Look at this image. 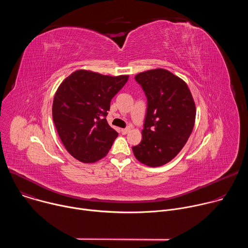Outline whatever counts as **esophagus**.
Masks as SVG:
<instances>
[{
	"label": "esophagus",
	"mask_w": 248,
	"mask_h": 248,
	"mask_svg": "<svg viewBox=\"0 0 248 248\" xmlns=\"http://www.w3.org/2000/svg\"><path fill=\"white\" fill-rule=\"evenodd\" d=\"M129 130H130V128H129V127H126V128H123V129H122V133H123V134H126V133H127Z\"/></svg>",
	"instance_id": "esophagus-1"
}]
</instances>
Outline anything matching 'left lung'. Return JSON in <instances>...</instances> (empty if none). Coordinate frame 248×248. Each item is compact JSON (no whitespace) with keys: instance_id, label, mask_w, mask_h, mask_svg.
<instances>
[{"instance_id":"left-lung-1","label":"left lung","mask_w":248,"mask_h":248,"mask_svg":"<svg viewBox=\"0 0 248 248\" xmlns=\"http://www.w3.org/2000/svg\"><path fill=\"white\" fill-rule=\"evenodd\" d=\"M147 97L142 140L132 147L135 158L148 167L171 161L186 145L195 123L196 108L187 84L164 68L135 76Z\"/></svg>"}]
</instances>
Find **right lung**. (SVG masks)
<instances>
[{
  "instance_id": "add662e5",
  "label": "right lung",
  "mask_w": 248,
  "mask_h": 248,
  "mask_svg": "<svg viewBox=\"0 0 248 248\" xmlns=\"http://www.w3.org/2000/svg\"><path fill=\"white\" fill-rule=\"evenodd\" d=\"M128 76H104L78 69L57 89L52 115L66 151L82 163H95L111 149L118 132L106 117L113 97L124 87Z\"/></svg>"
}]
</instances>
